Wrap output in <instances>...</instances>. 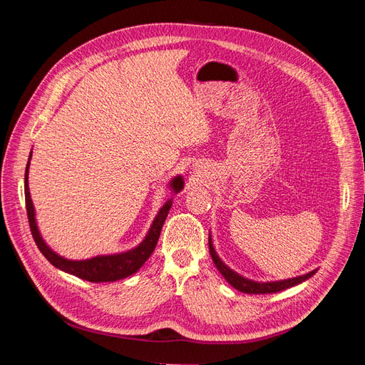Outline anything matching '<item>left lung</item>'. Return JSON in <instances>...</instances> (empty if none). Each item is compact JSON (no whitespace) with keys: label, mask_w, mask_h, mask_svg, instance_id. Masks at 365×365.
I'll return each instance as SVG.
<instances>
[{"label":"left lung","mask_w":365,"mask_h":365,"mask_svg":"<svg viewBox=\"0 0 365 365\" xmlns=\"http://www.w3.org/2000/svg\"><path fill=\"white\" fill-rule=\"evenodd\" d=\"M208 250H210V256H212L216 268L219 269V272L224 275V279L233 286L235 289L245 292V294H272V292H280L283 289L292 288L295 284H300L302 282L311 279L312 275L317 272V269L307 272L304 275H298V277H292V279H286V280H279V282H254L250 279L242 277L240 274H237L236 271H233L231 268H228L227 264L219 259L217 252L215 251L213 247V240H212V235H208Z\"/></svg>","instance_id":"8db88e82"}]
</instances>
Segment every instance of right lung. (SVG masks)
Returning a JSON list of instances; mask_svg holds the SVG:
<instances>
[{"label":"right lung","instance_id":"1","mask_svg":"<svg viewBox=\"0 0 365 365\" xmlns=\"http://www.w3.org/2000/svg\"><path fill=\"white\" fill-rule=\"evenodd\" d=\"M30 158H31V152L29 157V163L26 168V176H24V190H26V207H27V216H29V224L33 239H35L36 245L39 251L43 254L53 267L59 268L63 272H68L76 275V277L83 279L86 282H93V283H102V282H115L126 279L129 275L135 274L145 262L150 257V254L153 252L157 247V242L161 233V228L165 217L169 215V210L172 207V200L165 201V204L160 208L158 215L153 219V222L148 231L146 237L143 239L140 244L125 252H118V254H108V256H96L93 259H86V260H68L62 256H59L58 252H54L46 242H43L39 228L36 225V217H35V207H33V201L30 197V190H29V168H30ZM184 187V180L182 176L178 175L170 181V189L173 193H180Z\"/></svg>","mask_w":365,"mask_h":365}]
</instances>
